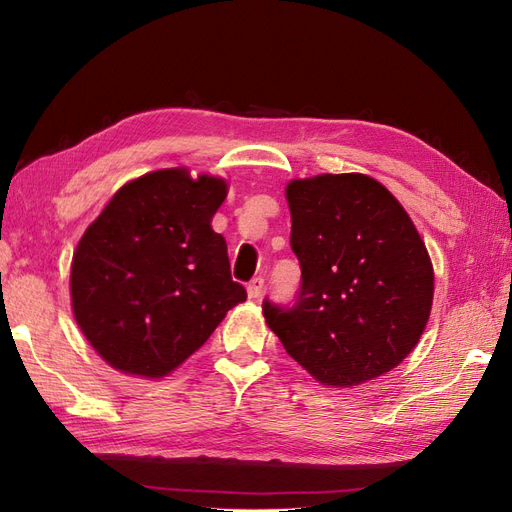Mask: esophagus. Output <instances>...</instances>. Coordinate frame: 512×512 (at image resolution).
<instances>
[{"mask_svg": "<svg viewBox=\"0 0 512 512\" xmlns=\"http://www.w3.org/2000/svg\"><path fill=\"white\" fill-rule=\"evenodd\" d=\"M246 293H249L251 299L261 297V293H263V278H261V276L253 278V280L249 282V287H246Z\"/></svg>", "mask_w": 512, "mask_h": 512, "instance_id": "34e87169", "label": "esophagus"}]
</instances>
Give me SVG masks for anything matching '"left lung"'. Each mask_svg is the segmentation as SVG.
<instances>
[{
    "mask_svg": "<svg viewBox=\"0 0 512 512\" xmlns=\"http://www.w3.org/2000/svg\"><path fill=\"white\" fill-rule=\"evenodd\" d=\"M293 304L263 299L287 354L316 382L350 388L380 377L415 348L434 293L432 263L401 202L361 173L287 185Z\"/></svg>",
    "mask_w": 512,
    "mask_h": 512,
    "instance_id": "1",
    "label": "left lung"
}]
</instances>
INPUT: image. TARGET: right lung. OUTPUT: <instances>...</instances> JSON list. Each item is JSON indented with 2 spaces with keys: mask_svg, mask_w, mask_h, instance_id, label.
Wrapping results in <instances>:
<instances>
[{
  "mask_svg": "<svg viewBox=\"0 0 512 512\" xmlns=\"http://www.w3.org/2000/svg\"><path fill=\"white\" fill-rule=\"evenodd\" d=\"M227 196L185 168L118 189L71 263L75 323L113 369L158 380L192 356L246 299L211 219Z\"/></svg>",
  "mask_w": 512,
  "mask_h": 512,
  "instance_id": "add662e5",
  "label": "right lung"
}]
</instances>
